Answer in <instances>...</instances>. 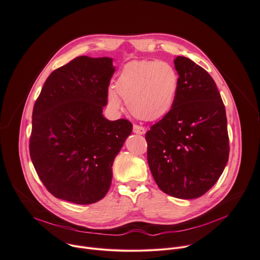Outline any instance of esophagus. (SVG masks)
I'll return each mask as SVG.
<instances>
[{
    "label": "esophagus",
    "instance_id": "1",
    "mask_svg": "<svg viewBox=\"0 0 260 260\" xmlns=\"http://www.w3.org/2000/svg\"><path fill=\"white\" fill-rule=\"evenodd\" d=\"M133 132L135 134H138V135H144L146 133V129L143 126H140V125L135 124L134 128H133Z\"/></svg>",
    "mask_w": 260,
    "mask_h": 260
}]
</instances>
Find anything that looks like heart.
Listing matches in <instances>:
<instances>
[{"mask_svg": "<svg viewBox=\"0 0 260 260\" xmlns=\"http://www.w3.org/2000/svg\"><path fill=\"white\" fill-rule=\"evenodd\" d=\"M179 85V74L171 63L134 60L122 67L108 100L113 109H119L121 98L138 119L155 121L174 108Z\"/></svg>", "mask_w": 260, "mask_h": 260, "instance_id": "1", "label": "heart"}]
</instances>
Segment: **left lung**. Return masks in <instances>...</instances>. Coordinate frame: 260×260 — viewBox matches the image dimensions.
Here are the masks:
<instances>
[{
    "mask_svg": "<svg viewBox=\"0 0 260 260\" xmlns=\"http://www.w3.org/2000/svg\"><path fill=\"white\" fill-rule=\"evenodd\" d=\"M174 64L180 79L177 99L145 135L147 160L164 193L195 199L218 181L228 161L226 111L205 69L181 56Z\"/></svg>",
    "mask_w": 260,
    "mask_h": 260,
    "instance_id": "8db88e82",
    "label": "left lung"
}]
</instances>
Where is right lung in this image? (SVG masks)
Returning a JSON list of instances; mask_svg holds the SVG:
<instances>
[{
	"mask_svg": "<svg viewBox=\"0 0 260 260\" xmlns=\"http://www.w3.org/2000/svg\"><path fill=\"white\" fill-rule=\"evenodd\" d=\"M113 59L80 56L54 70L35 102L30 156L48 191L76 204L103 199L112 166L133 131L126 119L103 115Z\"/></svg>",
	"mask_w": 260,
	"mask_h": 260,
	"instance_id": "add662e5",
	"label": "right lung"
}]
</instances>
